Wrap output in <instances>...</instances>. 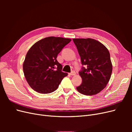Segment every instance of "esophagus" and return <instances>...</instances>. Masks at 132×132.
Returning a JSON list of instances; mask_svg holds the SVG:
<instances>
[{
	"mask_svg": "<svg viewBox=\"0 0 132 132\" xmlns=\"http://www.w3.org/2000/svg\"><path fill=\"white\" fill-rule=\"evenodd\" d=\"M75 74H76L75 73V71L74 70H73L70 73H69V74L71 75H75Z\"/></svg>",
	"mask_w": 132,
	"mask_h": 132,
	"instance_id": "1",
	"label": "esophagus"
}]
</instances>
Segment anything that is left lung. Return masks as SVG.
<instances>
[{
  "label": "left lung",
  "instance_id": "8db88e82",
  "mask_svg": "<svg viewBox=\"0 0 132 132\" xmlns=\"http://www.w3.org/2000/svg\"><path fill=\"white\" fill-rule=\"evenodd\" d=\"M73 40L84 66L79 72L82 82L77 89L83 95L97 94L106 86L112 71L109 51L103 44L93 38Z\"/></svg>",
  "mask_w": 132,
  "mask_h": 132
}]
</instances>
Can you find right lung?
I'll return each instance as SVG.
<instances>
[{
  "mask_svg": "<svg viewBox=\"0 0 132 132\" xmlns=\"http://www.w3.org/2000/svg\"><path fill=\"white\" fill-rule=\"evenodd\" d=\"M71 39L48 37L38 41L27 52L23 70L30 87L41 94L57 90L68 73L62 71V65L57 60L58 54Z\"/></svg>",
  "mask_w": 132,
  "mask_h": 132,
  "instance_id": "add662e5",
  "label": "right lung"
}]
</instances>
